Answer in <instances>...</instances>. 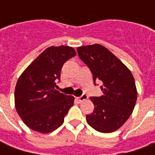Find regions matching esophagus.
Returning a JSON list of instances; mask_svg holds the SVG:
<instances>
[{
	"mask_svg": "<svg viewBox=\"0 0 155 155\" xmlns=\"http://www.w3.org/2000/svg\"><path fill=\"white\" fill-rule=\"evenodd\" d=\"M87 99H88V95L85 94H83L81 96H80V97H77V100L80 101V102H82V101H85V100H87Z\"/></svg>",
	"mask_w": 155,
	"mask_h": 155,
	"instance_id": "esophagus-1",
	"label": "esophagus"
}]
</instances>
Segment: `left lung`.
I'll list each match as a JSON object with an SVG mask.
<instances>
[{
	"instance_id": "obj_1",
	"label": "left lung",
	"mask_w": 155,
	"mask_h": 155,
	"mask_svg": "<svg viewBox=\"0 0 155 155\" xmlns=\"http://www.w3.org/2000/svg\"><path fill=\"white\" fill-rule=\"evenodd\" d=\"M79 57L87 64L93 80L101 81L103 94L91 97L94 109L86 115L87 123L101 133L114 132L125 123L137 101L135 81L131 71L103 45L99 44L77 48Z\"/></svg>"
}]
</instances>
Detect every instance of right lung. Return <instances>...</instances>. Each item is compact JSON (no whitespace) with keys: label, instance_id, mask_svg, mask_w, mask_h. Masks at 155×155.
I'll return each instance as SVG.
<instances>
[{"label":"right lung","instance_id":"add662e5","mask_svg":"<svg viewBox=\"0 0 155 155\" xmlns=\"http://www.w3.org/2000/svg\"><path fill=\"white\" fill-rule=\"evenodd\" d=\"M76 55L70 46L45 49L19 77L15 89L17 113L27 126L42 134L61 126L74 98L54 90L63 64Z\"/></svg>","mask_w":155,"mask_h":155}]
</instances>
